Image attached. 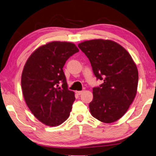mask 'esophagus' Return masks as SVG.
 Returning <instances> with one entry per match:
<instances>
[{
  "label": "esophagus",
  "mask_w": 156,
  "mask_h": 156,
  "mask_svg": "<svg viewBox=\"0 0 156 156\" xmlns=\"http://www.w3.org/2000/svg\"><path fill=\"white\" fill-rule=\"evenodd\" d=\"M83 92V91H76V93L78 95H80V94H82Z\"/></svg>",
  "instance_id": "obj_1"
}]
</instances>
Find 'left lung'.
Returning <instances> with one entry per match:
<instances>
[{
	"instance_id": "obj_1",
	"label": "left lung",
	"mask_w": 156,
	"mask_h": 156,
	"mask_svg": "<svg viewBox=\"0 0 156 156\" xmlns=\"http://www.w3.org/2000/svg\"><path fill=\"white\" fill-rule=\"evenodd\" d=\"M90 60L97 79L103 80L93 88L91 115L100 122H115L127 112L137 94L138 70L129 53L109 39H91L78 44Z\"/></svg>"
}]
</instances>
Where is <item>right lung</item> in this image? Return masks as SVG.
I'll return each instance as SVG.
<instances>
[{"label": "right lung", "instance_id": "obj_1", "mask_svg": "<svg viewBox=\"0 0 156 156\" xmlns=\"http://www.w3.org/2000/svg\"><path fill=\"white\" fill-rule=\"evenodd\" d=\"M78 51L71 42L51 41L37 48L25 64L21 75L24 99L44 124L58 126L70 115L75 94L68 90L63 66Z\"/></svg>", "mask_w": 156, "mask_h": 156}]
</instances>
